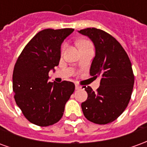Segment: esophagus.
Masks as SVG:
<instances>
[{
  "label": "esophagus",
  "instance_id": "esophagus-1",
  "mask_svg": "<svg viewBox=\"0 0 147 147\" xmlns=\"http://www.w3.org/2000/svg\"><path fill=\"white\" fill-rule=\"evenodd\" d=\"M81 89V86H80L79 84H76V90H80Z\"/></svg>",
  "mask_w": 147,
  "mask_h": 147
}]
</instances>
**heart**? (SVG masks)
Wrapping results in <instances>:
<instances>
[{"mask_svg":"<svg viewBox=\"0 0 147 147\" xmlns=\"http://www.w3.org/2000/svg\"><path fill=\"white\" fill-rule=\"evenodd\" d=\"M89 43H90V42H88V41H83V42H79V46H80V45H85V44H89ZM65 47H66V45H65V44H64V45H62L61 50H62V51H64Z\"/></svg>","mask_w":147,"mask_h":147,"instance_id":"b5f03b06","label":"heart"}]
</instances>
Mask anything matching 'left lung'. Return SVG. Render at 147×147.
<instances>
[{
  "mask_svg": "<svg viewBox=\"0 0 147 147\" xmlns=\"http://www.w3.org/2000/svg\"><path fill=\"white\" fill-rule=\"evenodd\" d=\"M79 32L94 44L95 57L90 74L101 78L97 92L90 86H83L88 97L81 105L82 110L90 122L111 123L123 113L131 99L135 82L131 61L122 45L107 32L94 27Z\"/></svg>",
  "mask_w": 147,
  "mask_h": 147,
  "instance_id": "8db88e82",
  "label": "left lung"
}]
</instances>
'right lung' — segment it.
Segmentation results:
<instances>
[{
	"instance_id": "right-lung-1",
	"label": "right lung",
	"mask_w": 147,
	"mask_h": 147,
	"mask_svg": "<svg viewBox=\"0 0 147 147\" xmlns=\"http://www.w3.org/2000/svg\"><path fill=\"white\" fill-rule=\"evenodd\" d=\"M73 31L72 28L39 31L24 47L15 64V101L24 117L38 126H50L61 120L65 104L75 90L71 82H49V71L60 62L61 44Z\"/></svg>"
}]
</instances>
